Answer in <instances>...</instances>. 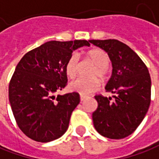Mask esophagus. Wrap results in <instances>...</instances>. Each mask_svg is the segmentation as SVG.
<instances>
[{
  "label": "esophagus",
  "instance_id": "obj_1",
  "mask_svg": "<svg viewBox=\"0 0 159 159\" xmlns=\"http://www.w3.org/2000/svg\"><path fill=\"white\" fill-rule=\"evenodd\" d=\"M88 98L87 96H84V95H80V100H81V102H83V101H84L86 98Z\"/></svg>",
  "mask_w": 159,
  "mask_h": 159
}]
</instances>
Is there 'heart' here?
Masks as SVG:
<instances>
[{
	"instance_id": "heart-1",
	"label": "heart",
	"mask_w": 159,
	"mask_h": 159,
	"mask_svg": "<svg viewBox=\"0 0 159 159\" xmlns=\"http://www.w3.org/2000/svg\"><path fill=\"white\" fill-rule=\"evenodd\" d=\"M87 57L94 64V67L90 70L89 75V78L79 77L72 81L70 84L71 90L76 91L81 94H89L98 90L100 87L101 81H106L109 77L110 69V57L104 50L101 48H93L87 53ZM80 70V56L77 53H73L69 57L66 62V74L69 77L74 78L78 74Z\"/></svg>"
}]
</instances>
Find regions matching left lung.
Wrapping results in <instances>:
<instances>
[{
	"instance_id": "1",
	"label": "left lung",
	"mask_w": 159,
	"mask_h": 159,
	"mask_svg": "<svg viewBox=\"0 0 159 159\" xmlns=\"http://www.w3.org/2000/svg\"><path fill=\"white\" fill-rule=\"evenodd\" d=\"M89 42L108 53L113 67L105 89L114 94L115 99L95 96L98 107L92 114L94 126L105 138L125 139L133 133L147 113L151 103V75L137 53L118 40Z\"/></svg>"
}]
</instances>
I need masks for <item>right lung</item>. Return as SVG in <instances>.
I'll return each mask as SVG.
<instances>
[{
	"label": "right lung",
	"mask_w": 159,
	"mask_h": 159,
	"mask_svg": "<svg viewBox=\"0 0 159 159\" xmlns=\"http://www.w3.org/2000/svg\"><path fill=\"white\" fill-rule=\"evenodd\" d=\"M85 40L51 41L26 53L8 85V98L18 127L27 137L46 143L59 139L80 102L77 92L55 96L68 84L66 62Z\"/></svg>",
	"instance_id": "add662e5"
}]
</instances>
